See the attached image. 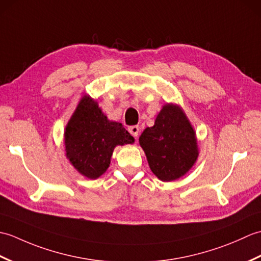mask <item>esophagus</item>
<instances>
[{"mask_svg":"<svg viewBox=\"0 0 261 261\" xmlns=\"http://www.w3.org/2000/svg\"><path fill=\"white\" fill-rule=\"evenodd\" d=\"M129 132L130 134L134 136L135 138H137L138 136H139V132H140V127L138 125H131L129 126Z\"/></svg>","mask_w":261,"mask_h":261,"instance_id":"34e87169","label":"esophagus"}]
</instances>
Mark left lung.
<instances>
[{
	"mask_svg": "<svg viewBox=\"0 0 261 261\" xmlns=\"http://www.w3.org/2000/svg\"><path fill=\"white\" fill-rule=\"evenodd\" d=\"M139 142L152 173L163 181L184 176L198 156L195 132L185 113L174 104L165 105Z\"/></svg>",
	"mask_w": 261,
	"mask_h": 261,
	"instance_id": "1",
	"label": "left lung"
}]
</instances>
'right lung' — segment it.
<instances>
[{"label":"right lung","instance_id":"add662e5","mask_svg":"<svg viewBox=\"0 0 261 261\" xmlns=\"http://www.w3.org/2000/svg\"><path fill=\"white\" fill-rule=\"evenodd\" d=\"M122 123L109 121L95 101L83 97L65 131L66 156L87 178L96 179L109 168L114 147L134 143Z\"/></svg>","mask_w":261,"mask_h":261}]
</instances>
